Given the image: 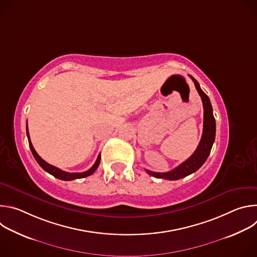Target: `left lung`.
<instances>
[{
	"instance_id": "obj_1",
	"label": "left lung",
	"mask_w": 257,
	"mask_h": 257,
	"mask_svg": "<svg viewBox=\"0 0 257 257\" xmlns=\"http://www.w3.org/2000/svg\"><path fill=\"white\" fill-rule=\"evenodd\" d=\"M190 78L193 80L194 85L201 97L202 104H203V132L200 139V142L197 146L196 151L193 153V155L183 162L181 165H179L174 170L167 172V173H157L152 172L150 170H146V173L150 174L151 176L155 178H162L166 180H179L184 178L194 172H196L206 161L208 158L212 144L214 142L215 138V120L212 113V106L210 103V100L208 96L202 91V89L199 86V83L193 78L191 75H189Z\"/></svg>"
}]
</instances>
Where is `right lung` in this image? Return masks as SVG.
Masks as SVG:
<instances>
[{"label":"right lung","mask_w":257,"mask_h":257,"mask_svg":"<svg viewBox=\"0 0 257 257\" xmlns=\"http://www.w3.org/2000/svg\"><path fill=\"white\" fill-rule=\"evenodd\" d=\"M26 134H27V138H28V143H29V148H30V151L34 157V159L36 160V162L39 163V165L46 171L48 172L49 174L53 175L54 177L60 179V180H64V181H71V180H74V179H81V178H85L87 176H90L91 174H93L95 172V170L97 169L99 163H100V155H98L94 165L86 172H83V173H68V172H65V171H62L60 170L59 168L57 167H54L52 165H50L49 163H47L46 161H44L39 155L38 153L35 152V150L33 149L32 146V143L30 141V137H29V132H28V128H27V125H26Z\"/></svg>","instance_id":"add662e5"}]
</instances>
